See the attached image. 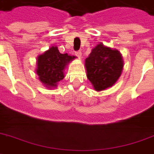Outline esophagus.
<instances>
[{"label": "esophagus", "mask_w": 154, "mask_h": 154, "mask_svg": "<svg viewBox=\"0 0 154 154\" xmlns=\"http://www.w3.org/2000/svg\"><path fill=\"white\" fill-rule=\"evenodd\" d=\"M75 54H76V56H77V57H82V51H77L76 52H75Z\"/></svg>", "instance_id": "esophagus-1"}]
</instances>
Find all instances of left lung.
Returning a JSON list of instances; mask_svg holds the SVG:
<instances>
[{"mask_svg": "<svg viewBox=\"0 0 154 154\" xmlns=\"http://www.w3.org/2000/svg\"><path fill=\"white\" fill-rule=\"evenodd\" d=\"M87 77L96 91L110 88L122 73L123 62L120 52L98 44L85 61Z\"/></svg>", "mask_w": 154, "mask_h": 154, "instance_id": "obj_1", "label": "left lung"}]
</instances>
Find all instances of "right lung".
<instances>
[{"label":"right lung","instance_id":"right-lung-1","mask_svg":"<svg viewBox=\"0 0 154 154\" xmlns=\"http://www.w3.org/2000/svg\"><path fill=\"white\" fill-rule=\"evenodd\" d=\"M75 58L74 56L60 53L57 47H51L37 58L36 73L40 81L48 88L56 87L64 78L63 70L66 65Z\"/></svg>","mask_w":154,"mask_h":154}]
</instances>
